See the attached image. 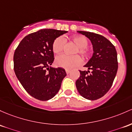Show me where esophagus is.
<instances>
[{"label":"esophagus","instance_id":"1","mask_svg":"<svg viewBox=\"0 0 132 132\" xmlns=\"http://www.w3.org/2000/svg\"><path fill=\"white\" fill-rule=\"evenodd\" d=\"M70 71H71L69 70V69H66V74H67V75H68V74L70 73Z\"/></svg>","mask_w":132,"mask_h":132}]
</instances>
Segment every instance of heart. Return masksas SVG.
Instances as JSON below:
<instances>
[{
    "label": "heart",
    "instance_id": "heart-1",
    "mask_svg": "<svg viewBox=\"0 0 132 132\" xmlns=\"http://www.w3.org/2000/svg\"><path fill=\"white\" fill-rule=\"evenodd\" d=\"M71 40L73 41L78 46L75 53H79L82 56H86L88 54L87 46L88 42L87 39L83 36H75L71 37ZM65 44V40L62 37L55 39L52 44V50L55 54H59L63 50ZM82 63V59L79 55L68 56L66 54H61L56 57L55 64L58 67L67 69H73L79 66Z\"/></svg>",
    "mask_w": 132,
    "mask_h": 132
}]
</instances>
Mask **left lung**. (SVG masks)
Wrapping results in <instances>:
<instances>
[{"label":"left lung","mask_w":132,"mask_h":132,"mask_svg":"<svg viewBox=\"0 0 132 132\" xmlns=\"http://www.w3.org/2000/svg\"><path fill=\"white\" fill-rule=\"evenodd\" d=\"M90 40L93 54L85 65L88 71H79L80 76L76 86L81 96L89 100H95L103 96L112 86L118 70L117 53L115 46L104 36L78 31ZM91 69L90 74L89 70Z\"/></svg>","instance_id":"obj_1"}]
</instances>
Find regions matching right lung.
<instances>
[{
    "label": "right lung",
    "mask_w": 132,
    "mask_h": 132,
    "mask_svg": "<svg viewBox=\"0 0 132 132\" xmlns=\"http://www.w3.org/2000/svg\"><path fill=\"white\" fill-rule=\"evenodd\" d=\"M66 32L52 29H40L24 37L14 52L15 75L26 92L36 99L47 101L53 98L66 76L64 69L51 66L54 59L53 41Z\"/></svg>",
    "instance_id": "add662e5"
}]
</instances>
